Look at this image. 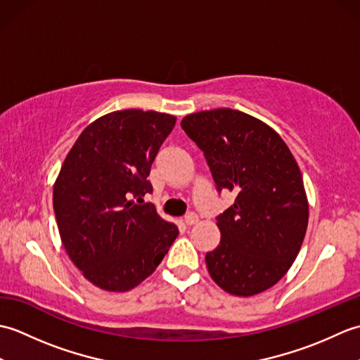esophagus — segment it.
<instances>
[{
    "label": "esophagus",
    "instance_id": "esophagus-1",
    "mask_svg": "<svg viewBox=\"0 0 360 360\" xmlns=\"http://www.w3.org/2000/svg\"><path fill=\"white\" fill-rule=\"evenodd\" d=\"M198 223V215L196 213H188V215L184 218V224L186 226H193Z\"/></svg>",
    "mask_w": 360,
    "mask_h": 360
}]
</instances>
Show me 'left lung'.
Returning a JSON list of instances; mask_svg holds the SVG:
<instances>
[{
  "mask_svg": "<svg viewBox=\"0 0 360 360\" xmlns=\"http://www.w3.org/2000/svg\"><path fill=\"white\" fill-rule=\"evenodd\" d=\"M181 127L204 151L219 192L236 193L217 218L219 244L205 254L210 277L232 295L263 292L285 277L307 233L300 168L274 128L238 110L188 114Z\"/></svg>",
  "mask_w": 360,
  "mask_h": 360,
  "instance_id": "left-lung-1",
  "label": "left lung"
}]
</instances>
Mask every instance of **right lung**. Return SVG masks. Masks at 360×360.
Wrapping results in <instances>:
<instances>
[{"label":"right lung","mask_w":360,"mask_h":360,"mask_svg":"<svg viewBox=\"0 0 360 360\" xmlns=\"http://www.w3.org/2000/svg\"><path fill=\"white\" fill-rule=\"evenodd\" d=\"M172 114L122 110L96 119L68 153L53 184V212L63 246L97 288L127 292L150 277L178 236V227L150 204L147 181Z\"/></svg>","instance_id":"1"}]
</instances>
